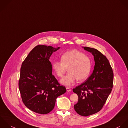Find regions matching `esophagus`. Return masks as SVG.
I'll list each match as a JSON object with an SVG mask.
<instances>
[{"instance_id": "esophagus-1", "label": "esophagus", "mask_w": 128, "mask_h": 128, "mask_svg": "<svg viewBox=\"0 0 128 128\" xmlns=\"http://www.w3.org/2000/svg\"><path fill=\"white\" fill-rule=\"evenodd\" d=\"M66 90H67V91H68V92L71 91V89L70 88H69V87H67V88H66Z\"/></svg>"}]
</instances>
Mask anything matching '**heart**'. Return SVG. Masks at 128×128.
Wrapping results in <instances>:
<instances>
[{"instance_id":"obj_1","label":"heart","mask_w":128,"mask_h":128,"mask_svg":"<svg viewBox=\"0 0 128 128\" xmlns=\"http://www.w3.org/2000/svg\"><path fill=\"white\" fill-rule=\"evenodd\" d=\"M61 60L53 62L52 68L58 77H62L68 69L69 73L60 80L63 85L70 87L77 79L81 82L88 78L91 71V61L82 52L76 50L66 52L62 55Z\"/></svg>"}]
</instances>
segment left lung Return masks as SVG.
<instances>
[{"mask_svg": "<svg viewBox=\"0 0 128 128\" xmlns=\"http://www.w3.org/2000/svg\"><path fill=\"white\" fill-rule=\"evenodd\" d=\"M82 48L93 55L95 65L87 80L73 89L78 96L74 108L79 115L88 116L98 112L103 107L112 91L114 74L105 56L96 49Z\"/></svg>", "mask_w": 128, "mask_h": 128, "instance_id": "obj_1", "label": "left lung"}]
</instances>
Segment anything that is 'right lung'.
Here are the masks:
<instances>
[{
    "instance_id": "right-lung-1",
    "label": "right lung",
    "mask_w": 128,
    "mask_h": 128,
    "mask_svg": "<svg viewBox=\"0 0 128 128\" xmlns=\"http://www.w3.org/2000/svg\"><path fill=\"white\" fill-rule=\"evenodd\" d=\"M60 49L38 45L29 53L20 69L19 89L22 100L29 110L46 114L54 108L57 98L66 89L52 75L49 61L52 54Z\"/></svg>"
}]
</instances>
